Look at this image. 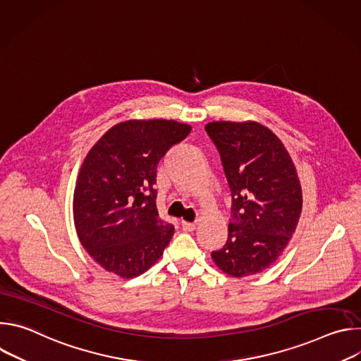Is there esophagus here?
Instances as JSON below:
<instances>
[{"mask_svg":"<svg viewBox=\"0 0 361 361\" xmlns=\"http://www.w3.org/2000/svg\"><path fill=\"white\" fill-rule=\"evenodd\" d=\"M181 227L184 231H192L195 228V223H190V221H181Z\"/></svg>","mask_w":361,"mask_h":361,"instance_id":"obj_1","label":"esophagus"}]
</instances>
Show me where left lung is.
<instances>
[{
    "label": "left lung",
    "mask_w": 361,
    "mask_h": 361,
    "mask_svg": "<svg viewBox=\"0 0 361 361\" xmlns=\"http://www.w3.org/2000/svg\"><path fill=\"white\" fill-rule=\"evenodd\" d=\"M231 190L228 238L212 257L233 277L270 267L293 237L302 207L301 185L290 154L267 127L214 121L205 126Z\"/></svg>",
    "instance_id": "8db88e82"
}]
</instances>
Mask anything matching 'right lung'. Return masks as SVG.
I'll list each match as a JSON object with an SVG mask.
<instances>
[{
	"instance_id": "add662e5",
	"label": "right lung",
	"mask_w": 361,
	"mask_h": 361,
	"mask_svg": "<svg viewBox=\"0 0 361 361\" xmlns=\"http://www.w3.org/2000/svg\"><path fill=\"white\" fill-rule=\"evenodd\" d=\"M190 131L174 120H130L110 128L87 154L74 190V224L102 269L133 279L163 255L174 226L159 217L157 166Z\"/></svg>"
}]
</instances>
